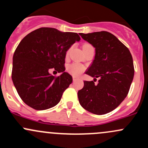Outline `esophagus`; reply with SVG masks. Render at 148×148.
Instances as JSON below:
<instances>
[{"label":"esophagus","mask_w":148,"mask_h":148,"mask_svg":"<svg viewBox=\"0 0 148 148\" xmlns=\"http://www.w3.org/2000/svg\"><path fill=\"white\" fill-rule=\"evenodd\" d=\"M76 80H77V78H76V77H73V81H74V82H75L76 81Z\"/></svg>","instance_id":"obj_1"}]
</instances>
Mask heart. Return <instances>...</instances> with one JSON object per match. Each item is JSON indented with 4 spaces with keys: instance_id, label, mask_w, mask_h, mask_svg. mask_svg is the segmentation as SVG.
<instances>
[{
    "instance_id": "b5f03b06",
    "label": "heart",
    "mask_w": 148,
    "mask_h": 148,
    "mask_svg": "<svg viewBox=\"0 0 148 148\" xmlns=\"http://www.w3.org/2000/svg\"><path fill=\"white\" fill-rule=\"evenodd\" d=\"M85 45H87V44H85ZM68 69H69V71L73 76H74V77H77V76H79L80 74L84 71L85 68L83 65L80 64L74 63V64H72L71 65H70L69 66Z\"/></svg>"
}]
</instances>
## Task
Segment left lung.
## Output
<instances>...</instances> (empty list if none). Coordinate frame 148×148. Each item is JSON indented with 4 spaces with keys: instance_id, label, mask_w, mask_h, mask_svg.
I'll return each instance as SVG.
<instances>
[{
    "instance_id": "left-lung-1",
    "label": "left lung",
    "mask_w": 148,
    "mask_h": 148,
    "mask_svg": "<svg viewBox=\"0 0 148 148\" xmlns=\"http://www.w3.org/2000/svg\"><path fill=\"white\" fill-rule=\"evenodd\" d=\"M84 40L95 48L93 62L86 74L99 78L84 82L78 92L82 107L95 114H104L117 108L125 99L134 77V65L129 49L107 31L79 34Z\"/></svg>"
}]
</instances>
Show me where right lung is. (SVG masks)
Here are the masks:
<instances>
[{
	"mask_svg": "<svg viewBox=\"0 0 148 148\" xmlns=\"http://www.w3.org/2000/svg\"><path fill=\"white\" fill-rule=\"evenodd\" d=\"M80 37L77 33L62 32L53 28H40L24 37L13 57L12 80L22 100L36 110L56 106L72 82L65 72L66 51ZM54 68L60 76L48 71Z\"/></svg>",
	"mask_w": 148,
	"mask_h": 148,
	"instance_id": "obj_1",
	"label": "right lung"
}]
</instances>
